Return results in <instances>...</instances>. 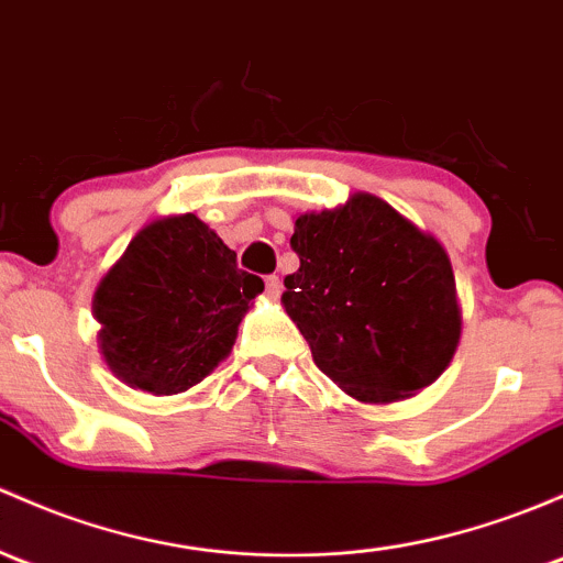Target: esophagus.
<instances>
[{"label": "esophagus", "instance_id": "1", "mask_svg": "<svg viewBox=\"0 0 563 563\" xmlns=\"http://www.w3.org/2000/svg\"><path fill=\"white\" fill-rule=\"evenodd\" d=\"M280 291H283L280 277H277V275H269V277H266V294H269V297L275 299V297H280Z\"/></svg>", "mask_w": 563, "mask_h": 563}]
</instances>
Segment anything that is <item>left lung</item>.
<instances>
[{
	"label": "left lung",
	"mask_w": 563,
	"mask_h": 563,
	"mask_svg": "<svg viewBox=\"0 0 563 563\" xmlns=\"http://www.w3.org/2000/svg\"><path fill=\"white\" fill-rule=\"evenodd\" d=\"M283 307L318 369L364 405L416 396L448 369L461 340L451 256L375 194L301 212Z\"/></svg>",
	"instance_id": "obj_1"
}]
</instances>
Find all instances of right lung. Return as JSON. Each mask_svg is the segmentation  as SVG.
Returning a JSON list of instances; mask_svg holds the SVG:
<instances>
[{"label": "right lung", "instance_id": "obj_1", "mask_svg": "<svg viewBox=\"0 0 563 563\" xmlns=\"http://www.w3.org/2000/svg\"><path fill=\"white\" fill-rule=\"evenodd\" d=\"M264 280L194 212L164 216L132 236L93 294L99 353L129 388L183 394L232 353Z\"/></svg>", "mask_w": 563, "mask_h": 563}]
</instances>
